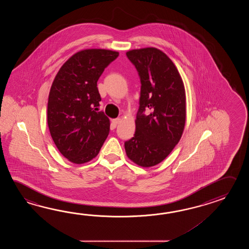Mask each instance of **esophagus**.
Segmentation results:
<instances>
[{
	"mask_svg": "<svg viewBox=\"0 0 249 249\" xmlns=\"http://www.w3.org/2000/svg\"><path fill=\"white\" fill-rule=\"evenodd\" d=\"M121 122V118H116V119H112L111 125L113 128H116L117 124Z\"/></svg>",
	"mask_w": 249,
	"mask_h": 249,
	"instance_id": "esophagus-1",
	"label": "esophagus"
}]
</instances>
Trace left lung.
Masks as SVG:
<instances>
[{
    "instance_id": "8db88e82",
    "label": "left lung",
    "mask_w": 249,
    "mask_h": 249,
    "mask_svg": "<svg viewBox=\"0 0 249 249\" xmlns=\"http://www.w3.org/2000/svg\"><path fill=\"white\" fill-rule=\"evenodd\" d=\"M126 56L137 69L142 86L136 131L124 148L132 162L150 167L162 162L180 140L186 121L185 89L175 64L159 49L132 50Z\"/></svg>"
}]
</instances>
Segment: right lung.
<instances>
[{"label": "right lung", "instance_id": "obj_1", "mask_svg": "<svg viewBox=\"0 0 249 249\" xmlns=\"http://www.w3.org/2000/svg\"><path fill=\"white\" fill-rule=\"evenodd\" d=\"M118 55L104 49L80 51L54 78L48 100V126L59 152L72 163L94 159L108 135L110 122L99 111L97 82Z\"/></svg>", "mask_w": 249, "mask_h": 249}]
</instances>
